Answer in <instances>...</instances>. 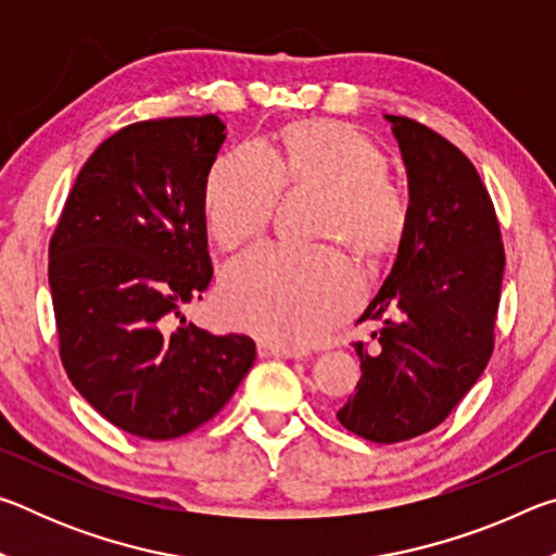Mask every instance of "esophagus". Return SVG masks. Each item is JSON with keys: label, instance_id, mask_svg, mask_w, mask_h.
<instances>
[{"label": "esophagus", "instance_id": "1", "mask_svg": "<svg viewBox=\"0 0 556 556\" xmlns=\"http://www.w3.org/2000/svg\"><path fill=\"white\" fill-rule=\"evenodd\" d=\"M257 353H260V357H299L296 351H289V348H281V345L267 343V341L257 343Z\"/></svg>", "mask_w": 556, "mask_h": 556}]
</instances>
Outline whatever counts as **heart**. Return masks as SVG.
I'll return each mask as SVG.
<instances>
[{
	"label": "heart",
	"instance_id": "b5f03b06",
	"mask_svg": "<svg viewBox=\"0 0 556 556\" xmlns=\"http://www.w3.org/2000/svg\"><path fill=\"white\" fill-rule=\"evenodd\" d=\"M281 191L321 195L314 240L348 248L368 267L402 250L412 225L407 193L390 178L382 149L338 119H299L281 129L279 152L244 144L211 166L203 213L211 238L238 250L260 238ZM355 277L331 248L299 252L260 248L225 269L220 306L244 331L304 348L353 312Z\"/></svg>",
	"mask_w": 556,
	"mask_h": 556
}]
</instances>
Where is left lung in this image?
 Wrapping results in <instances>:
<instances>
[{
	"mask_svg": "<svg viewBox=\"0 0 556 556\" xmlns=\"http://www.w3.org/2000/svg\"><path fill=\"white\" fill-rule=\"evenodd\" d=\"M409 176L412 225L363 318L382 321L338 421L375 444L427 434L481 378L495 345L505 250L476 166L434 129L384 115Z\"/></svg>",
	"mask_w": 556,
	"mask_h": 556,
	"instance_id": "left-lung-1",
	"label": "left lung"
}]
</instances>
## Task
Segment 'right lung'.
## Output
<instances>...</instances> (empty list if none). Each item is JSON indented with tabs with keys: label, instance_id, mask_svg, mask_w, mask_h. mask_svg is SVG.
I'll return each mask as SVG.
<instances>
[{
	"label": "right lung",
	"instance_id": "1",
	"mask_svg": "<svg viewBox=\"0 0 556 556\" xmlns=\"http://www.w3.org/2000/svg\"><path fill=\"white\" fill-rule=\"evenodd\" d=\"M225 125L215 115L144 119L80 168L49 242L65 372L127 434L199 429L255 363V341L186 324L213 279L203 191Z\"/></svg>",
	"mask_w": 556,
	"mask_h": 556
}]
</instances>
